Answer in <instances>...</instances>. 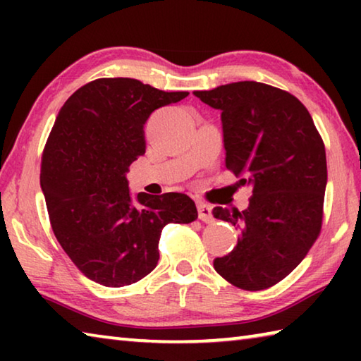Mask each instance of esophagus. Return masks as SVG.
<instances>
[{
	"mask_svg": "<svg viewBox=\"0 0 361 361\" xmlns=\"http://www.w3.org/2000/svg\"><path fill=\"white\" fill-rule=\"evenodd\" d=\"M204 210H205V207H204V209H202V210H200V212H204Z\"/></svg>",
	"mask_w": 361,
	"mask_h": 361,
	"instance_id": "esophagus-1",
	"label": "esophagus"
}]
</instances>
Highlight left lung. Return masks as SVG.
<instances>
[{
  "label": "left lung",
  "mask_w": 361,
  "mask_h": 361,
  "mask_svg": "<svg viewBox=\"0 0 361 361\" xmlns=\"http://www.w3.org/2000/svg\"><path fill=\"white\" fill-rule=\"evenodd\" d=\"M185 99L130 78L97 79L60 109L41 161V189L52 231L85 277L132 285L157 266L169 223H191L185 194L132 192L127 172L145 154V124L154 109Z\"/></svg>",
  "instance_id": "obj_1"
}]
</instances>
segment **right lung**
<instances>
[{
    "mask_svg": "<svg viewBox=\"0 0 361 361\" xmlns=\"http://www.w3.org/2000/svg\"><path fill=\"white\" fill-rule=\"evenodd\" d=\"M221 111L226 167L247 186L240 210L219 218L239 224L229 255L213 266L242 290L279 283L312 247L322 226L328 181L325 146L296 97L272 85L240 81L200 95Z\"/></svg>",
    "mask_w": 361,
    "mask_h": 361,
    "instance_id": "obj_1",
    "label": "right lung"
}]
</instances>
